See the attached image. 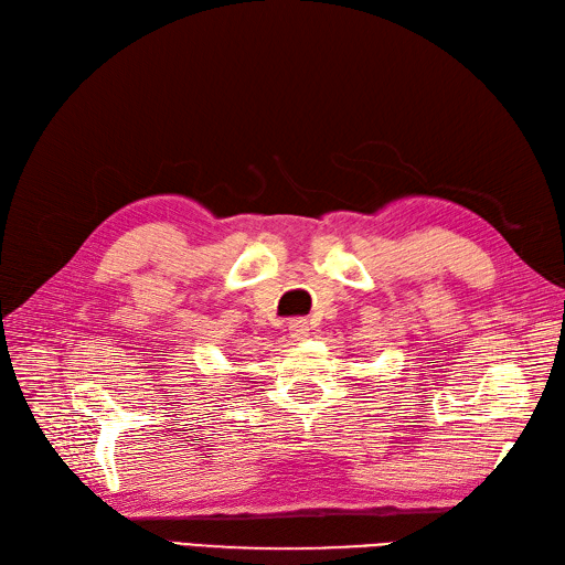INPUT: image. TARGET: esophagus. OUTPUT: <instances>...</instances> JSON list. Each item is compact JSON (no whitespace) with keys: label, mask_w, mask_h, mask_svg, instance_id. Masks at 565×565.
I'll return each instance as SVG.
<instances>
[{"label":"esophagus","mask_w":565,"mask_h":565,"mask_svg":"<svg viewBox=\"0 0 565 565\" xmlns=\"http://www.w3.org/2000/svg\"><path fill=\"white\" fill-rule=\"evenodd\" d=\"M289 337L292 339H306L309 337V322H306L303 318H295V320H289Z\"/></svg>","instance_id":"34e87169"}]
</instances>
